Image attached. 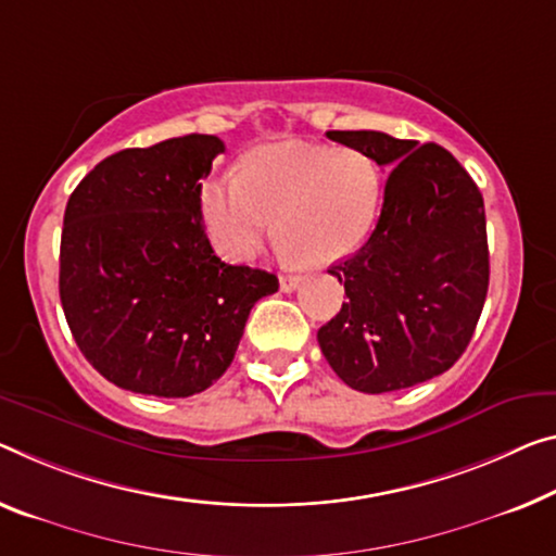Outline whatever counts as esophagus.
Listing matches in <instances>:
<instances>
[{
    "mask_svg": "<svg viewBox=\"0 0 556 556\" xmlns=\"http://www.w3.org/2000/svg\"><path fill=\"white\" fill-rule=\"evenodd\" d=\"M298 286H301V278H298V276H283V278H280V290H283V293H293Z\"/></svg>",
    "mask_w": 556,
    "mask_h": 556,
    "instance_id": "34e87169",
    "label": "esophagus"
}]
</instances>
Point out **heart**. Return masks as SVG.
I'll return each mask as SVG.
<instances>
[{
  "label": "heart",
  "mask_w": 556,
  "mask_h": 556,
  "mask_svg": "<svg viewBox=\"0 0 556 556\" xmlns=\"http://www.w3.org/2000/svg\"><path fill=\"white\" fill-rule=\"evenodd\" d=\"M380 199V170L365 151L288 141L255 149L245 170L208 181L203 218L228 261H249L278 216V236L323 266L361 249Z\"/></svg>",
  "instance_id": "obj_1"
}]
</instances>
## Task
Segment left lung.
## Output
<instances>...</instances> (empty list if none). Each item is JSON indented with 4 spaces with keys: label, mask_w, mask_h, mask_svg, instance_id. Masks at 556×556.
Instances as JSON below:
<instances>
[{
    "label": "left lung",
    "mask_w": 556,
    "mask_h": 556,
    "mask_svg": "<svg viewBox=\"0 0 556 556\" xmlns=\"http://www.w3.org/2000/svg\"><path fill=\"white\" fill-rule=\"evenodd\" d=\"M388 168L378 226L328 273L348 301L318 343L353 390L392 392L450 370L472 340L490 286L484 201L438 143L382 131H328Z\"/></svg>",
    "instance_id": "left-lung-1"
}]
</instances>
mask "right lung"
<instances>
[{
	"mask_svg": "<svg viewBox=\"0 0 556 556\" xmlns=\"http://www.w3.org/2000/svg\"><path fill=\"white\" fill-rule=\"evenodd\" d=\"M226 151L189 134L124 149L70 195L59 298L84 357L116 388L189 397L233 363L251 307L278 290L268 270L228 266L201 218V178Z\"/></svg>",
	"mask_w": 556,
	"mask_h": 556,
	"instance_id": "add662e5",
	"label": "right lung"
}]
</instances>
